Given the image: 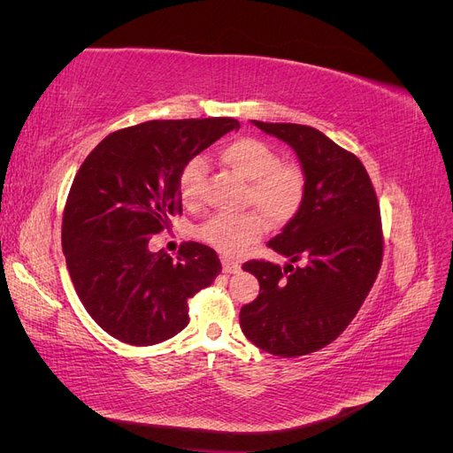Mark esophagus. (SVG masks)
Segmentation results:
<instances>
[{"instance_id": "1", "label": "esophagus", "mask_w": 453, "mask_h": 453, "mask_svg": "<svg viewBox=\"0 0 453 453\" xmlns=\"http://www.w3.org/2000/svg\"><path fill=\"white\" fill-rule=\"evenodd\" d=\"M221 263H223V272L225 273H236L240 270V265L236 263V260H230V258L223 257Z\"/></svg>"}]
</instances>
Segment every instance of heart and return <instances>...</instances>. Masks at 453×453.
I'll list each match as a JSON object with an SVG mask.
<instances>
[{
    "mask_svg": "<svg viewBox=\"0 0 453 453\" xmlns=\"http://www.w3.org/2000/svg\"><path fill=\"white\" fill-rule=\"evenodd\" d=\"M228 168L250 181L248 200L272 225H285L303 208L306 198V173L295 162H281L270 143L255 138H240L219 153ZM208 162L193 157L177 177V190L187 203L202 198ZM266 228L265 219L255 211L215 213L198 226L196 234L219 253L234 257L257 242Z\"/></svg>",
    "mask_w": 453,
    "mask_h": 453,
    "instance_id": "1",
    "label": "heart"
}]
</instances>
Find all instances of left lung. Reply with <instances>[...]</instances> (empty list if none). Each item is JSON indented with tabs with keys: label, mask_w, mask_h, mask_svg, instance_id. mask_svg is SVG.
Segmentation results:
<instances>
[{
	"label": "left lung",
	"mask_w": 453,
	"mask_h": 453,
	"mask_svg": "<svg viewBox=\"0 0 453 453\" xmlns=\"http://www.w3.org/2000/svg\"><path fill=\"white\" fill-rule=\"evenodd\" d=\"M296 153L306 173L303 208L268 248L289 257L285 268L248 260L258 280L240 310L250 342L278 357H298L331 344L363 306L383 257L380 205L363 162L319 130L293 122L251 120ZM298 259L303 265L295 267Z\"/></svg>",
	"instance_id": "left-lung-1"
}]
</instances>
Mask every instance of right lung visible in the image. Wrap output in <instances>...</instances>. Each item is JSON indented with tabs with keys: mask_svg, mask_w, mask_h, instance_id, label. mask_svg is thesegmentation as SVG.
<instances>
[{
	"mask_svg": "<svg viewBox=\"0 0 453 453\" xmlns=\"http://www.w3.org/2000/svg\"><path fill=\"white\" fill-rule=\"evenodd\" d=\"M240 122L147 120L109 134L81 164L62 219V250L81 303L107 334L153 346L188 325L187 300L221 272L217 253L187 242L177 258L149 250L181 213L185 162Z\"/></svg>",
	"mask_w": 453,
	"mask_h": 453,
	"instance_id": "obj_1",
	"label": "right lung"
}]
</instances>
